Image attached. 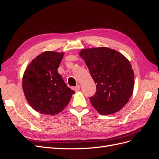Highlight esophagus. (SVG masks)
<instances>
[{
  "label": "esophagus",
  "mask_w": 159,
  "mask_h": 159,
  "mask_svg": "<svg viewBox=\"0 0 159 159\" xmlns=\"http://www.w3.org/2000/svg\"><path fill=\"white\" fill-rule=\"evenodd\" d=\"M80 89V85H76L75 87V91H78Z\"/></svg>",
  "instance_id": "1"
}]
</instances>
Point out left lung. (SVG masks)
<instances>
[{"mask_svg":"<svg viewBox=\"0 0 159 159\" xmlns=\"http://www.w3.org/2000/svg\"><path fill=\"white\" fill-rule=\"evenodd\" d=\"M96 85V93L89 98L91 105L102 115H110L121 109L133 92L134 75L131 65L121 53L107 47L81 50Z\"/></svg>","mask_w":159,"mask_h":159,"instance_id":"1","label":"left lung"}]
</instances>
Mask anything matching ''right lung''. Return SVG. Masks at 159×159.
I'll use <instances>...</instances> for the list:
<instances>
[{"instance_id":"add662e5","label":"right lung","mask_w":159,"mask_h":159,"mask_svg":"<svg viewBox=\"0 0 159 159\" xmlns=\"http://www.w3.org/2000/svg\"><path fill=\"white\" fill-rule=\"evenodd\" d=\"M64 52L46 51L36 57L24 73L26 99L38 113L54 115L67 106L75 92L67 87L57 72Z\"/></svg>"}]
</instances>
